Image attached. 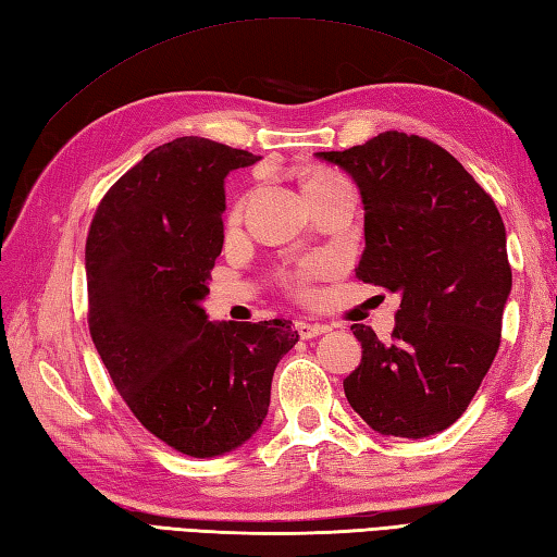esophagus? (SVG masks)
<instances>
[{"label": "esophagus", "mask_w": 557, "mask_h": 557, "mask_svg": "<svg viewBox=\"0 0 557 557\" xmlns=\"http://www.w3.org/2000/svg\"><path fill=\"white\" fill-rule=\"evenodd\" d=\"M297 331L301 335V341H311V337H319L323 333H329V325L309 323V321H297Z\"/></svg>", "instance_id": "esophagus-1"}]
</instances>
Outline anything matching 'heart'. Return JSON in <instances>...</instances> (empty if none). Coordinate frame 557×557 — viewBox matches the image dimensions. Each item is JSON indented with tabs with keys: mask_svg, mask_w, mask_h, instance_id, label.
Listing matches in <instances>:
<instances>
[{
	"mask_svg": "<svg viewBox=\"0 0 557 557\" xmlns=\"http://www.w3.org/2000/svg\"><path fill=\"white\" fill-rule=\"evenodd\" d=\"M335 181H341V176H335V173H331V171L315 169V171L309 173L307 178H304V188H311V185H329V183H335ZM311 272H315V265H313V263L304 268V272L299 275V282L307 280V277L311 275Z\"/></svg>",
	"mask_w": 557,
	"mask_h": 557,
	"instance_id": "1",
	"label": "heart"
}]
</instances>
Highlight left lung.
I'll return each instance as SVG.
<instances>
[{
    "mask_svg": "<svg viewBox=\"0 0 557 557\" xmlns=\"http://www.w3.org/2000/svg\"><path fill=\"white\" fill-rule=\"evenodd\" d=\"M362 198L357 280L396 292L391 343L352 325L362 362L347 403L384 437L422 440L463 416L497 355L511 292L507 232L493 198L434 141L381 133L345 151H315Z\"/></svg>",
    "mask_w": 557,
    "mask_h": 557,
    "instance_id": "8db88e82",
    "label": "left lung"
}]
</instances>
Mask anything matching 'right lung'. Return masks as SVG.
<instances>
[{
    "mask_svg": "<svg viewBox=\"0 0 557 557\" xmlns=\"http://www.w3.org/2000/svg\"><path fill=\"white\" fill-rule=\"evenodd\" d=\"M260 157L205 137L151 149L98 205L86 238L89 331L120 396L181 454L244 446L270 408L272 374L299 341L292 321H210L224 181Z\"/></svg>",
    "mask_w": 557,
    "mask_h": 557,
    "instance_id": "right-lung-1",
    "label": "right lung"
}]
</instances>
